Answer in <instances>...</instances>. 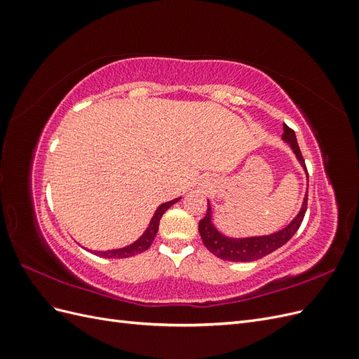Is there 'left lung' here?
<instances>
[{"mask_svg":"<svg viewBox=\"0 0 359 359\" xmlns=\"http://www.w3.org/2000/svg\"><path fill=\"white\" fill-rule=\"evenodd\" d=\"M283 130L285 133L281 136V139H283L286 144H289L292 153L295 154L299 165L302 166L304 170H306L307 181H309L306 161L302 158L301 149L297 142L295 132H293L292 128H289L286 124L283 126ZM307 193L309 191H306V196H304L301 210L295 217H293V220L283 227V229L269 235L244 236V238L227 236L217 229L212 223V206L208 199V210H206L205 217L199 222V233H201L202 241L205 247L208 248L214 256L220 257L223 260H231V262H252V260L264 257L269 253L276 252V250L280 248L281 245H285L290 238L297 233V231L299 229V226L302 223L304 214L307 211V196H309Z\"/></svg>","mask_w":359,"mask_h":359,"instance_id":"1","label":"left lung"}]
</instances>
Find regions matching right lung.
Returning a JSON list of instances; mask_svg holds the SVG:
<instances>
[{
  "label": "right lung",
  "instance_id": "1",
  "mask_svg": "<svg viewBox=\"0 0 359 359\" xmlns=\"http://www.w3.org/2000/svg\"><path fill=\"white\" fill-rule=\"evenodd\" d=\"M180 199H181V198H177V199H172V201H169V202L161 203V205L158 206V208L156 210V212H154V215H153V219L149 220V224H148V227L145 229V232H144L142 235H140L135 243L128 244V245H126V247H121V248L106 250V252H97V250H90V248H88V252L94 253L95 256L106 257V259L132 257V256H136V255H139V253L145 252V250H148L149 245L153 244L154 238H156V235H157L161 215L165 214L173 203H177Z\"/></svg>",
  "mask_w": 359,
  "mask_h": 359
}]
</instances>
